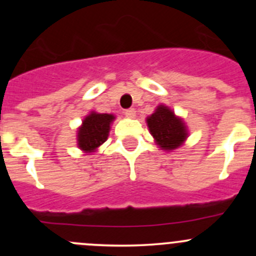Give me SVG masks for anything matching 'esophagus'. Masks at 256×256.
Returning a JSON list of instances; mask_svg holds the SVG:
<instances>
[{
	"label": "esophagus",
	"instance_id": "esophagus-1",
	"mask_svg": "<svg viewBox=\"0 0 256 256\" xmlns=\"http://www.w3.org/2000/svg\"><path fill=\"white\" fill-rule=\"evenodd\" d=\"M125 115L128 116V118H135V116H136V112H135V109H132V108H131V109L125 110Z\"/></svg>",
	"mask_w": 256,
	"mask_h": 256
}]
</instances>
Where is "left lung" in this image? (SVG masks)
Instances as JSON below:
<instances>
[{
  "label": "left lung",
  "instance_id": "obj_1",
  "mask_svg": "<svg viewBox=\"0 0 256 256\" xmlns=\"http://www.w3.org/2000/svg\"><path fill=\"white\" fill-rule=\"evenodd\" d=\"M147 126L156 144L164 151L176 150L188 136L186 124L166 105H158L146 118Z\"/></svg>",
  "mask_w": 256,
  "mask_h": 256
}]
</instances>
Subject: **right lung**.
<instances>
[{"instance_id": "right-lung-1", "label": "right lung", "mask_w": 256, "mask_h": 256, "mask_svg": "<svg viewBox=\"0 0 256 256\" xmlns=\"http://www.w3.org/2000/svg\"><path fill=\"white\" fill-rule=\"evenodd\" d=\"M115 120L112 114H99L92 112L82 120L78 128V147L86 154L95 152L108 140L110 125Z\"/></svg>"}]
</instances>
